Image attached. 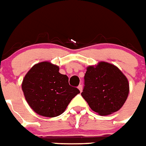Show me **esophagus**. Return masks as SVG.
Listing matches in <instances>:
<instances>
[{
  "instance_id": "obj_1",
  "label": "esophagus",
  "mask_w": 146,
  "mask_h": 146,
  "mask_svg": "<svg viewBox=\"0 0 146 146\" xmlns=\"http://www.w3.org/2000/svg\"><path fill=\"white\" fill-rule=\"evenodd\" d=\"M78 88L79 89V90H80V92H82V90H83V87L82 85H79L78 87Z\"/></svg>"
}]
</instances>
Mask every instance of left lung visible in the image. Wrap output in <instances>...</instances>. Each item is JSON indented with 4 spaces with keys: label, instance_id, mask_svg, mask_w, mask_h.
Returning a JSON list of instances; mask_svg holds the SVG:
<instances>
[{
    "label": "left lung",
    "instance_id": "8db88e82",
    "mask_svg": "<svg viewBox=\"0 0 146 146\" xmlns=\"http://www.w3.org/2000/svg\"><path fill=\"white\" fill-rule=\"evenodd\" d=\"M128 94V80L117 67L100 62L97 66L87 68L81 96L95 112L108 115L117 111Z\"/></svg>",
    "mask_w": 146,
    "mask_h": 146
}]
</instances>
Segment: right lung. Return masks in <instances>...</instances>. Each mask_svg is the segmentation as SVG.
I'll return each mask as SVG.
<instances>
[{
	"instance_id": "1",
	"label": "right lung",
	"mask_w": 146,
	"mask_h": 146,
	"mask_svg": "<svg viewBox=\"0 0 146 146\" xmlns=\"http://www.w3.org/2000/svg\"><path fill=\"white\" fill-rule=\"evenodd\" d=\"M50 62L35 64L23 80L22 89L28 104L44 117H53L65 111L71 100L80 93L70 86L68 78Z\"/></svg>"
}]
</instances>
